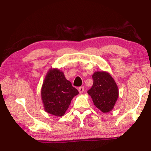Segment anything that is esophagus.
<instances>
[{"label":"esophagus","instance_id":"esophagus-1","mask_svg":"<svg viewBox=\"0 0 151 151\" xmlns=\"http://www.w3.org/2000/svg\"><path fill=\"white\" fill-rule=\"evenodd\" d=\"M84 91H85V88H84L83 86H81V87L78 88V92L80 93L81 94V93H83Z\"/></svg>","mask_w":151,"mask_h":151}]
</instances>
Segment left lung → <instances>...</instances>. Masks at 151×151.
Returning a JSON list of instances; mask_svg holds the SVG:
<instances>
[{
  "instance_id": "obj_1",
  "label": "left lung",
  "mask_w": 151,
  "mask_h": 151,
  "mask_svg": "<svg viewBox=\"0 0 151 151\" xmlns=\"http://www.w3.org/2000/svg\"><path fill=\"white\" fill-rule=\"evenodd\" d=\"M93 85L87 91L94 104L103 112L112 111L119 96L115 81L109 73L97 71L93 75Z\"/></svg>"
}]
</instances>
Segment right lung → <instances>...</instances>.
I'll list each match as a JSON object with an SVG mask.
<instances>
[{"mask_svg": "<svg viewBox=\"0 0 151 151\" xmlns=\"http://www.w3.org/2000/svg\"><path fill=\"white\" fill-rule=\"evenodd\" d=\"M78 91L66 80L64 73L57 68H50L47 73L41 88V97L45 111L62 116L68 109L74 96Z\"/></svg>", "mask_w": 151, "mask_h": 151, "instance_id": "obj_1", "label": "right lung"}]
</instances>
